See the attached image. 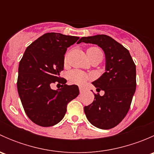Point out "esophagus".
Returning a JSON list of instances; mask_svg holds the SVG:
<instances>
[{
    "label": "esophagus",
    "instance_id": "34e87169",
    "mask_svg": "<svg viewBox=\"0 0 154 154\" xmlns=\"http://www.w3.org/2000/svg\"><path fill=\"white\" fill-rule=\"evenodd\" d=\"M79 90H80V93H82V92H83V91H84V88H83V87H80V88H79Z\"/></svg>",
    "mask_w": 154,
    "mask_h": 154
}]
</instances>
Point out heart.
Instances as JSON below:
<instances>
[{"label":"heart","instance_id":"obj_1","mask_svg":"<svg viewBox=\"0 0 154 154\" xmlns=\"http://www.w3.org/2000/svg\"><path fill=\"white\" fill-rule=\"evenodd\" d=\"M87 55H88V58L91 59L93 57H103V52L100 48L97 47H91L88 48L86 51ZM68 53L65 55L64 62L65 63H68ZM68 78H69L70 81L73 83H75L77 85H83L85 83H86L87 80L89 78V76L86 74V73L83 72V71H80V70H72L68 74Z\"/></svg>","mask_w":154,"mask_h":154}]
</instances>
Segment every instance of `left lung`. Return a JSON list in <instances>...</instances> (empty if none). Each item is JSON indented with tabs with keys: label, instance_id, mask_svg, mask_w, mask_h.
<instances>
[{
	"label": "left lung",
	"instance_id": "left-lung-1",
	"mask_svg": "<svg viewBox=\"0 0 154 154\" xmlns=\"http://www.w3.org/2000/svg\"><path fill=\"white\" fill-rule=\"evenodd\" d=\"M95 44L103 50L106 56V72L92 84L97 92L94 100L84 106L87 119L96 127L109 130L125 119L130 108L136 87V65L130 52L109 35L82 37L77 43Z\"/></svg>",
	"mask_w": 154,
	"mask_h": 154
}]
</instances>
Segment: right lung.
<instances>
[{
    "instance_id": "add662e5",
    "label": "right lung",
    "mask_w": 154,
    "mask_h": 154,
    "mask_svg": "<svg viewBox=\"0 0 154 154\" xmlns=\"http://www.w3.org/2000/svg\"><path fill=\"white\" fill-rule=\"evenodd\" d=\"M79 37L57 32H47L26 49L18 66L17 88L28 118L35 125L51 127L65 116L67 105L79 94L78 86H68L60 77L64 68L67 48ZM53 83L63 84L54 90Z\"/></svg>"
}]
</instances>
